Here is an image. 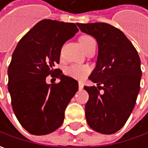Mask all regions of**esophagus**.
<instances>
[{
  "label": "esophagus",
  "mask_w": 148,
  "mask_h": 148,
  "mask_svg": "<svg viewBox=\"0 0 148 148\" xmlns=\"http://www.w3.org/2000/svg\"><path fill=\"white\" fill-rule=\"evenodd\" d=\"M78 86H79V90H82L83 87H84V84L82 82H79Z\"/></svg>",
  "instance_id": "obj_1"
}]
</instances>
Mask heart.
<instances>
[{"label":"heart","mask_w":148,"mask_h":148,"mask_svg":"<svg viewBox=\"0 0 148 148\" xmlns=\"http://www.w3.org/2000/svg\"><path fill=\"white\" fill-rule=\"evenodd\" d=\"M93 41H95V39L90 35H82L79 38V42L85 51L88 48L90 43ZM90 71V68L86 66L71 65L66 68L65 73L67 76L72 78H75L77 80H83L88 76Z\"/></svg>","instance_id":"1"}]
</instances>
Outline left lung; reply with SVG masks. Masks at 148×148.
Returning a JSON list of instances; mask_svg holds the SVG:
<instances>
[{
    "label": "left lung",
    "instance_id": "8db88e82",
    "mask_svg": "<svg viewBox=\"0 0 148 148\" xmlns=\"http://www.w3.org/2000/svg\"><path fill=\"white\" fill-rule=\"evenodd\" d=\"M77 25L96 39L99 49L96 66L89 77L98 88L84 86L89 94L86 121L98 133L114 134L127 122L136 104L142 76L139 56L125 34L111 25Z\"/></svg>",
    "mask_w": 148,
    "mask_h": 148
}]
</instances>
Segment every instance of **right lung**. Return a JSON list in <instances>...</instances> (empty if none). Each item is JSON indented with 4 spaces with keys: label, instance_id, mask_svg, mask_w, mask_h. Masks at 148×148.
Segmentation results:
<instances>
[{
    "label": "right lung",
    "instance_id": "1",
    "mask_svg": "<svg viewBox=\"0 0 148 148\" xmlns=\"http://www.w3.org/2000/svg\"><path fill=\"white\" fill-rule=\"evenodd\" d=\"M78 32L73 23L43 20L19 41L8 67V90L14 114L34 135H45L59 128L65 110L78 90V82L54 66L61 49ZM60 78L49 85L46 77Z\"/></svg>",
    "mask_w": 148,
    "mask_h": 148
}]
</instances>
